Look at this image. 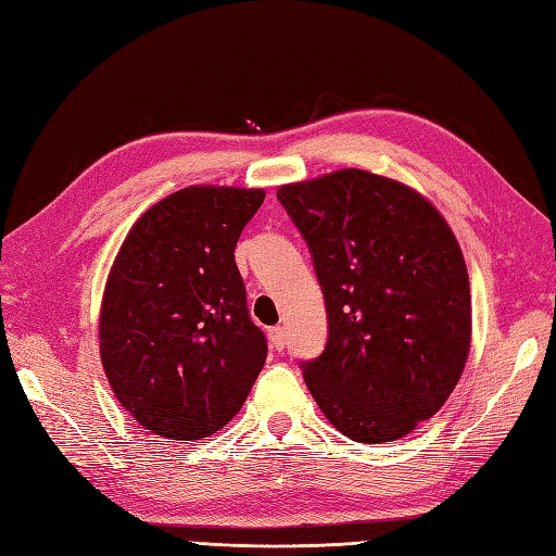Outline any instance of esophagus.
Masks as SVG:
<instances>
[{
	"label": "esophagus",
	"instance_id": "34e87169",
	"mask_svg": "<svg viewBox=\"0 0 556 556\" xmlns=\"http://www.w3.org/2000/svg\"><path fill=\"white\" fill-rule=\"evenodd\" d=\"M268 340H270V344H274V348L280 352V350H286V342H288V332H286V328L282 326H276V328H270L268 330Z\"/></svg>",
	"mask_w": 556,
	"mask_h": 556
}]
</instances>
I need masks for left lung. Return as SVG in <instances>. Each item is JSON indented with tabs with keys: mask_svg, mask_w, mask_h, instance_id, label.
Listing matches in <instances>:
<instances>
[{
	"mask_svg": "<svg viewBox=\"0 0 556 556\" xmlns=\"http://www.w3.org/2000/svg\"><path fill=\"white\" fill-rule=\"evenodd\" d=\"M328 314L306 388L340 433L392 442L440 412L471 348L464 254L438 208L406 185L342 168L282 185Z\"/></svg>",
	"mask_w": 556,
	"mask_h": 556,
	"instance_id": "8db88e82",
	"label": "left lung"
}]
</instances>
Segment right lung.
I'll use <instances>...</instances> for the list:
<instances>
[{"mask_svg":"<svg viewBox=\"0 0 556 556\" xmlns=\"http://www.w3.org/2000/svg\"><path fill=\"white\" fill-rule=\"evenodd\" d=\"M266 192L192 185L138 218L106 280L100 352L135 421L168 440L224 428L264 368L268 344L247 312L236 264Z\"/></svg>","mask_w":556,"mask_h":556,"instance_id":"1","label":"right lung"}]
</instances>
